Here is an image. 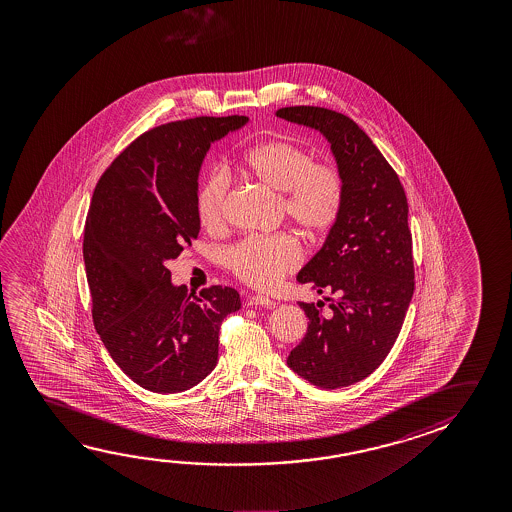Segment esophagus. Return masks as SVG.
I'll use <instances>...</instances> for the list:
<instances>
[{
    "label": "esophagus",
    "instance_id": "1",
    "mask_svg": "<svg viewBox=\"0 0 512 512\" xmlns=\"http://www.w3.org/2000/svg\"><path fill=\"white\" fill-rule=\"evenodd\" d=\"M248 305H252V307H273L275 302L268 298V296H264V294H253L250 296V300H248Z\"/></svg>",
    "mask_w": 512,
    "mask_h": 512
}]
</instances>
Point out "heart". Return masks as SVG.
Returning a JSON list of instances; mask_svg holds the SVG:
<instances>
[{
  "instance_id": "1",
  "label": "heart",
  "mask_w": 512,
  "mask_h": 512,
  "mask_svg": "<svg viewBox=\"0 0 512 512\" xmlns=\"http://www.w3.org/2000/svg\"><path fill=\"white\" fill-rule=\"evenodd\" d=\"M243 168L259 184L280 196V210L305 237L318 239L336 227L344 205L341 171L316 162L300 144L277 139L246 151ZM230 178L210 169L198 189V218L205 230L219 232L227 221ZM302 259L298 241L287 234L246 237L228 248L225 264L244 284L269 289L291 273Z\"/></svg>"
}]
</instances>
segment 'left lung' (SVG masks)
I'll return each instance as SVG.
<instances>
[{
	"label": "left lung",
	"instance_id": "obj_1",
	"mask_svg": "<svg viewBox=\"0 0 512 512\" xmlns=\"http://www.w3.org/2000/svg\"><path fill=\"white\" fill-rule=\"evenodd\" d=\"M277 118L325 135L344 180L336 227L298 282L325 303L300 302L309 318L289 368L323 389L369 377L391 352L414 293L409 205L402 182L353 119L323 107H284Z\"/></svg>",
	"mask_w": 512,
	"mask_h": 512
}]
</instances>
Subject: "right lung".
Segmentation results:
<instances>
[{
  "instance_id": "add662e5",
  "label": "right lung",
  "mask_w": 512,
  "mask_h": 512,
  "mask_svg": "<svg viewBox=\"0 0 512 512\" xmlns=\"http://www.w3.org/2000/svg\"><path fill=\"white\" fill-rule=\"evenodd\" d=\"M246 121L202 116L155 126L94 189L84 232L94 328L119 368L153 393L200 384L218 364L221 321L241 309L234 287L210 285L198 296L175 287L168 264L200 234L205 153Z\"/></svg>"
}]
</instances>
